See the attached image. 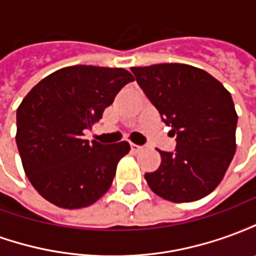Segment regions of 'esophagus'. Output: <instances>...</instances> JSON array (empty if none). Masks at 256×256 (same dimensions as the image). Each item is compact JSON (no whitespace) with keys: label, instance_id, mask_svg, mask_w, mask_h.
Segmentation results:
<instances>
[{"label":"esophagus","instance_id":"obj_1","mask_svg":"<svg viewBox=\"0 0 256 256\" xmlns=\"http://www.w3.org/2000/svg\"><path fill=\"white\" fill-rule=\"evenodd\" d=\"M130 148L133 152H140V150H142V146H140V145H136V144H130Z\"/></svg>","mask_w":256,"mask_h":256}]
</instances>
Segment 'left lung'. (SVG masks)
<instances>
[{
	"label": "left lung",
	"instance_id": "8db88e82",
	"mask_svg": "<svg viewBox=\"0 0 256 256\" xmlns=\"http://www.w3.org/2000/svg\"><path fill=\"white\" fill-rule=\"evenodd\" d=\"M132 72L177 141L174 152L159 150L160 166L145 174L150 188L174 203L203 198L220 185L236 152L230 93L212 75L188 64L132 67Z\"/></svg>",
	"mask_w": 256,
	"mask_h": 256
}]
</instances>
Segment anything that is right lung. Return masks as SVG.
<instances>
[{"instance_id":"obj_1","label":"right lung","mask_w":256,"mask_h":256,"mask_svg":"<svg viewBox=\"0 0 256 256\" xmlns=\"http://www.w3.org/2000/svg\"><path fill=\"white\" fill-rule=\"evenodd\" d=\"M123 68L72 66L36 84L16 112V144L36 192L58 207L82 208L110 189L126 141L104 145L84 140L124 84Z\"/></svg>"}]
</instances>
